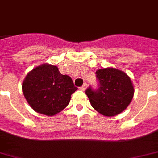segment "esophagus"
I'll list each match as a JSON object with an SVG mask.
<instances>
[{
	"mask_svg": "<svg viewBox=\"0 0 158 158\" xmlns=\"http://www.w3.org/2000/svg\"><path fill=\"white\" fill-rule=\"evenodd\" d=\"M87 86H88V84H87V83H84V84H83V85L80 87V89H81V90H83V91H84V90L86 89Z\"/></svg>",
	"mask_w": 158,
	"mask_h": 158,
	"instance_id": "obj_1",
	"label": "esophagus"
}]
</instances>
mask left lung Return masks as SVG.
Instances as JSON below:
<instances>
[{"instance_id":"left-lung-1","label":"left lung","mask_w":158,"mask_h":158,"mask_svg":"<svg viewBox=\"0 0 158 158\" xmlns=\"http://www.w3.org/2000/svg\"><path fill=\"white\" fill-rule=\"evenodd\" d=\"M96 74L98 89L90 86L85 91L92 106L106 116H114L122 112L134 96V87L130 77L114 68L98 69Z\"/></svg>"}]
</instances>
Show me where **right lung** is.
<instances>
[{
	"label": "right lung",
	"mask_w": 158,
	"mask_h": 158,
	"mask_svg": "<svg viewBox=\"0 0 158 158\" xmlns=\"http://www.w3.org/2000/svg\"><path fill=\"white\" fill-rule=\"evenodd\" d=\"M23 95L37 112L54 115L69 104L78 88L69 75L59 72L56 65L43 64L27 74L22 85Z\"/></svg>",
	"instance_id": "add662e5"
}]
</instances>
